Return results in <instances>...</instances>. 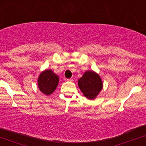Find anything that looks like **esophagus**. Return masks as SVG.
Here are the masks:
<instances>
[{"label":"esophagus","instance_id":"esophagus-1","mask_svg":"<svg viewBox=\"0 0 146 146\" xmlns=\"http://www.w3.org/2000/svg\"><path fill=\"white\" fill-rule=\"evenodd\" d=\"M66 80H67L68 82H73V80L72 78H70V79H66Z\"/></svg>","mask_w":146,"mask_h":146}]
</instances>
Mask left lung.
I'll return each instance as SVG.
<instances>
[{
  "label": "left lung",
  "mask_w": 146,
  "mask_h": 146,
  "mask_svg": "<svg viewBox=\"0 0 146 146\" xmlns=\"http://www.w3.org/2000/svg\"><path fill=\"white\" fill-rule=\"evenodd\" d=\"M101 78L93 71H86L78 80V86L83 94L89 100H93L102 89Z\"/></svg>",
  "instance_id": "8db88e82"
}]
</instances>
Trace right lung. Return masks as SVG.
Returning a JSON list of instances; mask_svg holds the SVG:
<instances>
[{"mask_svg": "<svg viewBox=\"0 0 146 146\" xmlns=\"http://www.w3.org/2000/svg\"><path fill=\"white\" fill-rule=\"evenodd\" d=\"M59 82V78L51 70H46L40 75L38 78V87L42 93L46 95H51Z\"/></svg>", "mask_w": 146, "mask_h": 146, "instance_id": "1", "label": "right lung"}]
</instances>
